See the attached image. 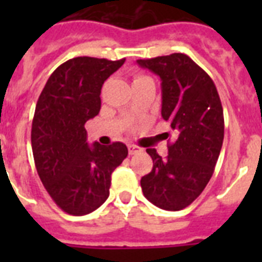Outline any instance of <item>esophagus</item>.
I'll list each match as a JSON object with an SVG mask.
<instances>
[{
  "mask_svg": "<svg viewBox=\"0 0 262 262\" xmlns=\"http://www.w3.org/2000/svg\"><path fill=\"white\" fill-rule=\"evenodd\" d=\"M127 149H129V155H136V154H139V152L143 151L141 148L136 147V145H129V147H127Z\"/></svg>",
  "mask_w": 262,
  "mask_h": 262,
  "instance_id": "1",
  "label": "esophagus"
}]
</instances>
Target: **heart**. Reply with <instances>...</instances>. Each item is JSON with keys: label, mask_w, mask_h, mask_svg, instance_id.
I'll list each match as a JSON object with an SVG mask.
<instances>
[{"label": "heart", "mask_w": 262, "mask_h": 262, "mask_svg": "<svg viewBox=\"0 0 262 262\" xmlns=\"http://www.w3.org/2000/svg\"><path fill=\"white\" fill-rule=\"evenodd\" d=\"M145 77H147V76H137V77L135 79V81H137V80H141V79H145Z\"/></svg>", "instance_id": "1"}]
</instances>
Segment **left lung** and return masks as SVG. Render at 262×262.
<instances>
[{"instance_id": "8db88e82", "label": "left lung", "mask_w": 262, "mask_h": 262, "mask_svg": "<svg viewBox=\"0 0 262 262\" xmlns=\"http://www.w3.org/2000/svg\"><path fill=\"white\" fill-rule=\"evenodd\" d=\"M137 63L162 80V117L178 135L164 159L147 149L154 167L141 178V189L156 207L181 211L203 193L213 174L224 139L223 107L211 77L186 54Z\"/></svg>"}]
</instances>
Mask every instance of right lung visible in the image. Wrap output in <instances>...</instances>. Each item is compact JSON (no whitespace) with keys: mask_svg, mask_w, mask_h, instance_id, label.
Wrapping results in <instances>:
<instances>
[{"mask_svg":"<svg viewBox=\"0 0 262 262\" xmlns=\"http://www.w3.org/2000/svg\"><path fill=\"white\" fill-rule=\"evenodd\" d=\"M125 62L77 57L59 65L39 96L31 130L35 166L63 212L83 216L110 194L111 174L127 156L122 143H87L85 122L100 111L103 83Z\"/></svg>","mask_w":262,"mask_h":262,"instance_id":"obj_1","label":"right lung"}]
</instances>
